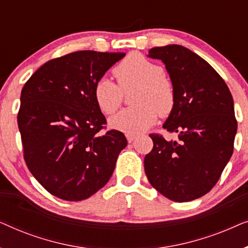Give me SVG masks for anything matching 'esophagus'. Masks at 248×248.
<instances>
[{
    "label": "esophagus",
    "instance_id": "1",
    "mask_svg": "<svg viewBox=\"0 0 248 248\" xmlns=\"http://www.w3.org/2000/svg\"><path fill=\"white\" fill-rule=\"evenodd\" d=\"M126 139H127V141L131 143V142H133L135 139H137V135H135V134H126Z\"/></svg>",
    "mask_w": 248,
    "mask_h": 248
}]
</instances>
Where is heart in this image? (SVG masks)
Instances as JSON below:
<instances>
[{
  "label": "heart",
  "mask_w": 248,
  "mask_h": 248,
  "mask_svg": "<svg viewBox=\"0 0 248 248\" xmlns=\"http://www.w3.org/2000/svg\"><path fill=\"white\" fill-rule=\"evenodd\" d=\"M118 86L101 78L93 87V98L105 114H113L121 106L124 93L137 89L132 97L133 107L125 108L110 117L109 125L127 134L148 130L155 123L158 114L168 116L174 110L176 91L164 69L140 54H130L114 69Z\"/></svg>",
  "instance_id": "b5f03b06"
}]
</instances>
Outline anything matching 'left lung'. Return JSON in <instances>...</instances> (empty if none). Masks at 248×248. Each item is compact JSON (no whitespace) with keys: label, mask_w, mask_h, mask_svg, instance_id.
<instances>
[{"label":"left lung","mask_w":248,"mask_h":248,"mask_svg":"<svg viewBox=\"0 0 248 248\" xmlns=\"http://www.w3.org/2000/svg\"><path fill=\"white\" fill-rule=\"evenodd\" d=\"M148 56L164 62L174 83L175 108L162 127L178 140L150 134L154 148L144 158L145 175L167 199L192 201L211 191L232 155V96L218 72L186 47H154Z\"/></svg>","instance_id":"obj_1"}]
</instances>
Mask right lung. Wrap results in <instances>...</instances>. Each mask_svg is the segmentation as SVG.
I'll return each mask as SVG.
<instances>
[{
	"mask_svg": "<svg viewBox=\"0 0 248 248\" xmlns=\"http://www.w3.org/2000/svg\"><path fill=\"white\" fill-rule=\"evenodd\" d=\"M124 53L79 50L50 60L21 90L18 125L27 167L50 194L90 198L109 181L127 140L105 130L93 87Z\"/></svg>",
	"mask_w": 248,
	"mask_h": 248,
	"instance_id": "right-lung-1",
	"label": "right lung"
}]
</instances>
